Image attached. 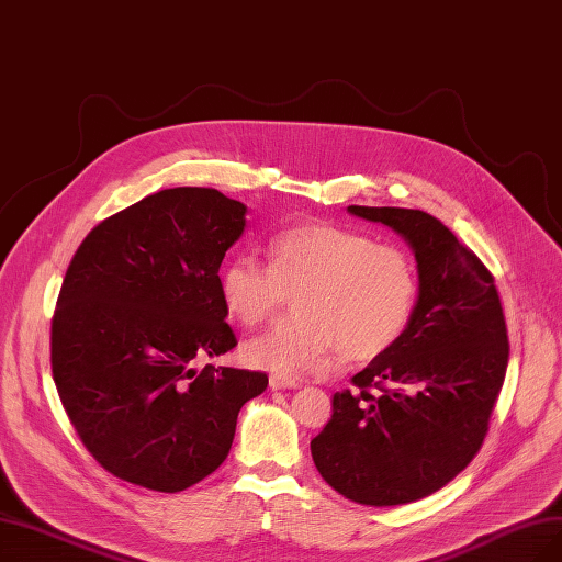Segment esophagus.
<instances>
[{
    "mask_svg": "<svg viewBox=\"0 0 562 562\" xmlns=\"http://www.w3.org/2000/svg\"><path fill=\"white\" fill-rule=\"evenodd\" d=\"M269 387H272V390H295V387H300V383L295 378H288L283 373H272V375H269Z\"/></svg>",
    "mask_w": 562,
    "mask_h": 562,
    "instance_id": "34e87169",
    "label": "esophagus"
}]
</instances>
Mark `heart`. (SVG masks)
Listing matches in <instances>:
<instances>
[{
    "mask_svg": "<svg viewBox=\"0 0 562 562\" xmlns=\"http://www.w3.org/2000/svg\"><path fill=\"white\" fill-rule=\"evenodd\" d=\"M267 265L235 256L218 272L221 302L244 327L267 321L293 293L295 313L246 341L244 359L279 373L318 369L336 348L369 362L406 331L417 277L396 246L331 223H302L267 239Z\"/></svg>",
    "mask_w": 562,
    "mask_h": 562,
    "instance_id": "heart-1",
    "label": "heart"
}]
</instances>
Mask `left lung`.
Returning a JSON list of instances; mask_svg holds the SVG:
<instances>
[{"label": "left lung", "mask_w": 562, "mask_h": 562, "mask_svg": "<svg viewBox=\"0 0 562 562\" xmlns=\"http://www.w3.org/2000/svg\"><path fill=\"white\" fill-rule=\"evenodd\" d=\"M348 212L411 244L419 288L401 339L334 394L311 457L348 501L406 505L452 482L480 452L507 371V327L491 272L436 216Z\"/></svg>", "instance_id": "8db88e82"}]
</instances>
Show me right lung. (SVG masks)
<instances>
[{
    "label": "right lung",
    "instance_id": "right-lung-1",
    "mask_svg": "<svg viewBox=\"0 0 562 562\" xmlns=\"http://www.w3.org/2000/svg\"><path fill=\"white\" fill-rule=\"evenodd\" d=\"M244 216L216 189H164L101 221L66 269L53 378L89 454L124 482L175 493L205 480L267 387L260 371L193 369L237 346L218 267Z\"/></svg>",
    "mask_w": 562,
    "mask_h": 562
}]
</instances>
